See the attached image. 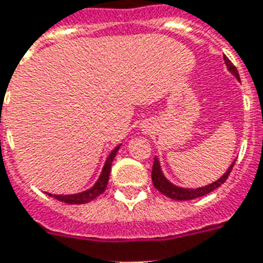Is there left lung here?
Here are the masks:
<instances>
[{"mask_svg": "<svg viewBox=\"0 0 263 263\" xmlns=\"http://www.w3.org/2000/svg\"><path fill=\"white\" fill-rule=\"evenodd\" d=\"M224 62H226L228 70H230V71H231L232 74L238 78V80H240V78H239V72L238 70H236V67L234 66V63H232V62L226 57V55H224ZM234 165H235V162L228 167L226 174L221 177L220 180H217L216 182L209 183V185H206V186L197 187V189H183V187H178L176 186V185H173V183H170L167 180H166L161 172L159 162H158V159L155 158L153 163L151 178H153V183H154V186H155V189L161 192L162 194H165L166 197H170L172 200H178V201H185V200H193V198L202 197V196L211 193V192L215 191L216 187L220 186L221 183L226 182V180L228 178V176H230V173H231Z\"/></svg>", "mask_w": 263, "mask_h": 263, "instance_id": "left-lung-1", "label": "left lung"}]
</instances>
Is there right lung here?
<instances>
[{"instance_id":"add662e5","label":"right lung","mask_w":263,"mask_h":263,"mask_svg":"<svg viewBox=\"0 0 263 263\" xmlns=\"http://www.w3.org/2000/svg\"><path fill=\"white\" fill-rule=\"evenodd\" d=\"M119 147L117 146L115 150L110 153V155L108 157L105 162V166L102 168V173L100 178H98L97 182L95 183V186L90 187L89 191L82 192V193L78 194H69V196H54L57 200L62 202H66V204H86V202L91 201V200H95L97 196H100L101 193H104L106 189V185H108V181H109V174H110V166H112V162L116 157V153L119 150ZM51 196V194H48Z\"/></svg>"}]
</instances>
